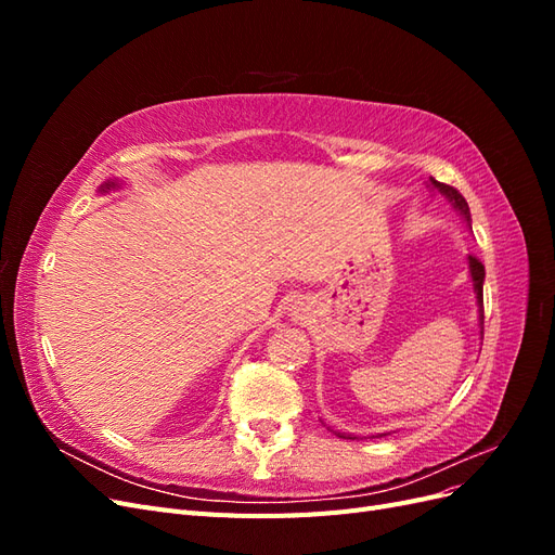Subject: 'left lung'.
<instances>
[{
    "mask_svg": "<svg viewBox=\"0 0 555 555\" xmlns=\"http://www.w3.org/2000/svg\"><path fill=\"white\" fill-rule=\"evenodd\" d=\"M430 188L438 190L442 196L449 198V204L456 208V212L463 217V222L473 229V217H469V208H467V201L463 198V194L459 190L449 188V184L444 182H438L435 178H430ZM467 268H469V278H473V287H475V296H477V306H479V333L483 338V278H486V271L483 266L477 257H467ZM340 438H347L345 433H338ZM351 440V438H349Z\"/></svg>",
    "mask_w": 555,
    "mask_h": 555,
    "instance_id": "left-lung-1",
    "label": "left lung"
}]
</instances>
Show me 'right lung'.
I'll list each match as a JSON object with an SVG mask.
<instances>
[{
  "mask_svg": "<svg viewBox=\"0 0 555 555\" xmlns=\"http://www.w3.org/2000/svg\"><path fill=\"white\" fill-rule=\"evenodd\" d=\"M117 188H122V182L120 180H106L104 184H102V188H99V192H108V190H117Z\"/></svg>",
  "mask_w": 555,
  "mask_h": 555,
  "instance_id": "obj_1",
  "label": "right lung"
}]
</instances>
